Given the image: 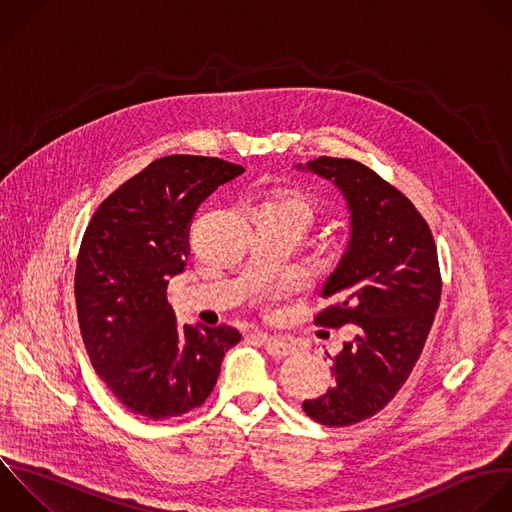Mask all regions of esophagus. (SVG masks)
Listing matches in <instances>:
<instances>
[{
    "label": "esophagus",
    "mask_w": 512,
    "mask_h": 512,
    "mask_svg": "<svg viewBox=\"0 0 512 512\" xmlns=\"http://www.w3.org/2000/svg\"><path fill=\"white\" fill-rule=\"evenodd\" d=\"M256 338L264 344L266 352H268L270 356H276V358H284V356H288V354L294 350V346H292L288 340L278 338V336H270V334H256Z\"/></svg>",
    "instance_id": "34e87169"
}]
</instances>
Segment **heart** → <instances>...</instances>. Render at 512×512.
Masks as SVG:
<instances>
[{
	"label": "heart",
	"mask_w": 512,
	"mask_h": 512,
	"mask_svg": "<svg viewBox=\"0 0 512 512\" xmlns=\"http://www.w3.org/2000/svg\"><path fill=\"white\" fill-rule=\"evenodd\" d=\"M262 210L298 216V218H302L306 224H308V222L312 220V216H314V204H312L304 194L294 192V190H280V192H276L272 198H268V200L262 204Z\"/></svg>",
	"instance_id": "heart-1"
}]
</instances>
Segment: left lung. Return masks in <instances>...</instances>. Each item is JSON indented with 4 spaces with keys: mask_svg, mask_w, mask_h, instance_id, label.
<instances>
[{
    "mask_svg": "<svg viewBox=\"0 0 512 512\" xmlns=\"http://www.w3.org/2000/svg\"><path fill=\"white\" fill-rule=\"evenodd\" d=\"M296 168L332 182L350 212V240L314 322L358 332L334 356V384L302 402L312 420L350 426L394 398L424 348L442 290L436 246L414 204L364 164L320 156Z\"/></svg>",
    "mask_w": 512,
    "mask_h": 512,
    "instance_id": "left-lung-1",
    "label": "left lung"
}]
</instances>
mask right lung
Masks as SVG:
<instances>
[{
    "label": "right lung",
    "instance_id": "add662e5",
    "mask_svg": "<svg viewBox=\"0 0 512 512\" xmlns=\"http://www.w3.org/2000/svg\"><path fill=\"white\" fill-rule=\"evenodd\" d=\"M242 166L206 156H164L124 182L92 216L76 266L78 320L90 360L132 412L160 420L210 396L232 326L176 324L170 278L184 272L200 204Z\"/></svg>",
    "mask_w": 512,
    "mask_h": 512
}]
</instances>
